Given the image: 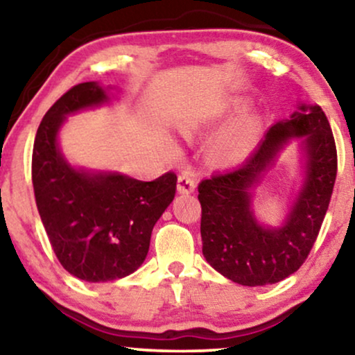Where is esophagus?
I'll use <instances>...</instances> for the list:
<instances>
[{
	"label": "esophagus",
	"instance_id": "obj_1",
	"mask_svg": "<svg viewBox=\"0 0 355 355\" xmlns=\"http://www.w3.org/2000/svg\"><path fill=\"white\" fill-rule=\"evenodd\" d=\"M196 173L187 169V171H182L178 178V191L181 193H192L196 191Z\"/></svg>",
	"mask_w": 355,
	"mask_h": 355
}]
</instances>
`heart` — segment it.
Segmentation results:
<instances>
[{
  "label": "heart",
  "mask_w": 355,
  "mask_h": 355,
  "mask_svg": "<svg viewBox=\"0 0 355 355\" xmlns=\"http://www.w3.org/2000/svg\"><path fill=\"white\" fill-rule=\"evenodd\" d=\"M260 123L257 118H242L231 125L218 142V155L223 159H234L254 145Z\"/></svg>",
  "instance_id": "obj_1"
}]
</instances>
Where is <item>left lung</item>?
<instances>
[{
    "label": "left lung",
    "instance_id": "left-lung-1",
    "mask_svg": "<svg viewBox=\"0 0 355 355\" xmlns=\"http://www.w3.org/2000/svg\"><path fill=\"white\" fill-rule=\"evenodd\" d=\"M289 119L271 125L239 166L198 184L202 252L218 273L242 286H265L297 271L317 241L336 181V144L323 110L300 103ZM301 139L304 184L279 228L260 225L251 210L263 180L289 138Z\"/></svg>",
    "mask_w": 355,
    "mask_h": 355
}]
</instances>
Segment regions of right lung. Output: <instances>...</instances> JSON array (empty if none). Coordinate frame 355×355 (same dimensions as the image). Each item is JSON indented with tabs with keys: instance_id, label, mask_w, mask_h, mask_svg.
<instances>
[{
	"instance_id": "obj_1",
	"label": "right lung",
	"mask_w": 355,
	"mask_h": 355,
	"mask_svg": "<svg viewBox=\"0 0 355 355\" xmlns=\"http://www.w3.org/2000/svg\"><path fill=\"white\" fill-rule=\"evenodd\" d=\"M108 101L96 82L72 87L46 111L32 153L33 192L50 244L64 270L89 283L124 278L144 263L178 182L171 171L145 182L71 166L58 145L66 116Z\"/></svg>"
}]
</instances>
